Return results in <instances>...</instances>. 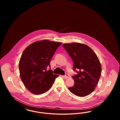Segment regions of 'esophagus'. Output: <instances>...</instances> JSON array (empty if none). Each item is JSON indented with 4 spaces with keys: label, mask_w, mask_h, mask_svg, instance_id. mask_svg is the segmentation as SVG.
<instances>
[{
    "label": "esophagus",
    "mask_w": 120,
    "mask_h": 120,
    "mask_svg": "<svg viewBox=\"0 0 120 120\" xmlns=\"http://www.w3.org/2000/svg\"><path fill=\"white\" fill-rule=\"evenodd\" d=\"M62 76L65 79H67V78H68L70 77V75L68 74H66L65 75H62Z\"/></svg>",
    "instance_id": "obj_1"
}]
</instances>
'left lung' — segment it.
Returning a JSON list of instances; mask_svg holds the SVG:
<instances>
[{"instance_id":"1","label":"left lung","mask_w":120,"mask_h":120,"mask_svg":"<svg viewBox=\"0 0 120 120\" xmlns=\"http://www.w3.org/2000/svg\"><path fill=\"white\" fill-rule=\"evenodd\" d=\"M63 46L72 59L73 70L77 73L72 77L74 85L68 88L69 91L79 97L88 95L95 90L101 74V66L97 55L85 44L68 43Z\"/></svg>"}]
</instances>
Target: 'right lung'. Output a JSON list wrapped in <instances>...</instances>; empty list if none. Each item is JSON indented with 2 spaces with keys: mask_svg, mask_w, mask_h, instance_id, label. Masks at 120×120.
Here are the masks:
<instances>
[{
  "mask_svg": "<svg viewBox=\"0 0 120 120\" xmlns=\"http://www.w3.org/2000/svg\"><path fill=\"white\" fill-rule=\"evenodd\" d=\"M61 42L43 40L34 42L23 51L19 63L20 77L31 93L39 95L48 91L58 75L52 74L50 63Z\"/></svg>",
  "mask_w": 120,
  "mask_h": 120,
  "instance_id": "obj_1",
  "label": "right lung"
}]
</instances>
